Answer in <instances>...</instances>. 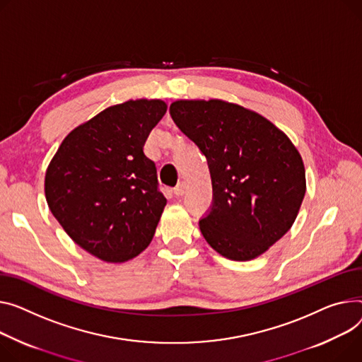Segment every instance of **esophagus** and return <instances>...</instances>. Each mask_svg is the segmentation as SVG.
Returning <instances> with one entry per match:
<instances>
[{"label":"esophagus","mask_w":362,"mask_h":362,"mask_svg":"<svg viewBox=\"0 0 362 362\" xmlns=\"http://www.w3.org/2000/svg\"><path fill=\"white\" fill-rule=\"evenodd\" d=\"M173 192H175V195L176 197H183L185 195V192H186V186H185V183L182 182V183H179L175 189H173Z\"/></svg>","instance_id":"34e87169"}]
</instances>
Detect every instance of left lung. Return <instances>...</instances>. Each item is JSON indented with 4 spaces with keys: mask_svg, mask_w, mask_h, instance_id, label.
<instances>
[{
    "mask_svg": "<svg viewBox=\"0 0 362 362\" xmlns=\"http://www.w3.org/2000/svg\"><path fill=\"white\" fill-rule=\"evenodd\" d=\"M170 115L208 160L214 202L199 221L221 256L259 257L290 230L305 195V168L291 139L257 112L220 99L176 100Z\"/></svg>",
    "mask_w": 362,
    "mask_h": 362,
    "instance_id": "left-lung-1",
    "label": "left lung"
}]
</instances>
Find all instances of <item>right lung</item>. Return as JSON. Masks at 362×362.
Listing matches in <instances>:
<instances>
[{"mask_svg": "<svg viewBox=\"0 0 362 362\" xmlns=\"http://www.w3.org/2000/svg\"><path fill=\"white\" fill-rule=\"evenodd\" d=\"M167 110L160 99L113 105L72 129L45 175V197L58 223L90 255L122 263L146 250L167 199L144 154Z\"/></svg>", "mask_w": 362, "mask_h": 362, "instance_id": "1", "label": "right lung"}]
</instances>
